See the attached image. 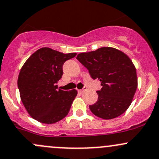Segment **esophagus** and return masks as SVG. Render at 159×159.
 <instances>
[{"label":"esophagus","instance_id":"34e87169","mask_svg":"<svg viewBox=\"0 0 159 159\" xmlns=\"http://www.w3.org/2000/svg\"><path fill=\"white\" fill-rule=\"evenodd\" d=\"M86 87H85V88H84V89H81V90H79V93H83V92H84L85 90H86Z\"/></svg>","mask_w":159,"mask_h":159}]
</instances>
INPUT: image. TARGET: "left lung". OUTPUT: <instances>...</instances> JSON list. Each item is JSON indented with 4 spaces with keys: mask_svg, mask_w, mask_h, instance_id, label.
Returning a JSON list of instances; mask_svg holds the SVG:
<instances>
[{
    "mask_svg": "<svg viewBox=\"0 0 159 159\" xmlns=\"http://www.w3.org/2000/svg\"><path fill=\"white\" fill-rule=\"evenodd\" d=\"M76 59L93 80L101 81L98 101L89 105L97 117L105 120L118 117L130 105L137 88L136 68L124 52L110 47L80 53Z\"/></svg>",
    "mask_w": 159,
    "mask_h": 159,
    "instance_id": "8db88e82",
    "label": "left lung"
}]
</instances>
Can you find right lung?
Returning a JSON list of instances; mask_svg holds the SVG:
<instances>
[{"instance_id":"add662e5","label":"right lung","mask_w":159,"mask_h":159,"mask_svg":"<svg viewBox=\"0 0 159 159\" xmlns=\"http://www.w3.org/2000/svg\"><path fill=\"white\" fill-rule=\"evenodd\" d=\"M76 53H63L42 48L32 54L20 70L18 88L23 105L33 119L43 124H54L67 115L76 89H57L63 65Z\"/></svg>"}]
</instances>
